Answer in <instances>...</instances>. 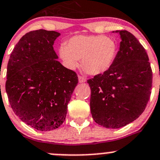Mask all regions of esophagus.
I'll use <instances>...</instances> for the list:
<instances>
[{
    "label": "esophagus",
    "mask_w": 160,
    "mask_h": 160,
    "mask_svg": "<svg viewBox=\"0 0 160 160\" xmlns=\"http://www.w3.org/2000/svg\"><path fill=\"white\" fill-rule=\"evenodd\" d=\"M78 79H79V82H80V83H84V82L87 81V79L85 78V77H82V76H79Z\"/></svg>",
    "instance_id": "34e87169"
}]
</instances>
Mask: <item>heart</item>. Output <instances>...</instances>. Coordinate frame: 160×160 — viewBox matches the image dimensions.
Wrapping results in <instances>:
<instances>
[{"mask_svg": "<svg viewBox=\"0 0 160 160\" xmlns=\"http://www.w3.org/2000/svg\"><path fill=\"white\" fill-rule=\"evenodd\" d=\"M118 52V46L113 38L104 35H76L59 48V56L70 69L82 67L91 75H98L111 68Z\"/></svg>", "mask_w": 160, "mask_h": 160, "instance_id": "b5f03b06", "label": "heart"}]
</instances>
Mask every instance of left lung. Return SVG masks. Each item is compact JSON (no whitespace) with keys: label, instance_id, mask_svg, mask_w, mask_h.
<instances>
[{"label":"left lung","instance_id":"1","mask_svg":"<svg viewBox=\"0 0 160 160\" xmlns=\"http://www.w3.org/2000/svg\"><path fill=\"white\" fill-rule=\"evenodd\" d=\"M119 33L120 49L111 68L88 80L92 117L108 128H121L138 118L146 109L152 84L146 49L131 32Z\"/></svg>","mask_w":160,"mask_h":160}]
</instances>
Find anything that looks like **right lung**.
<instances>
[{
    "label": "right lung",
    "instance_id": "1",
    "mask_svg": "<svg viewBox=\"0 0 160 160\" xmlns=\"http://www.w3.org/2000/svg\"><path fill=\"white\" fill-rule=\"evenodd\" d=\"M60 33L43 29L22 37L11 52L5 89L14 114L39 131L59 128L78 83L74 71L64 67L53 49Z\"/></svg>",
    "mask_w": 160,
    "mask_h": 160
}]
</instances>
